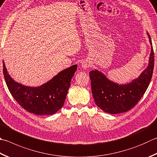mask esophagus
Listing matches in <instances>:
<instances>
[{
    "label": "esophagus",
    "mask_w": 157,
    "mask_h": 157,
    "mask_svg": "<svg viewBox=\"0 0 157 157\" xmlns=\"http://www.w3.org/2000/svg\"><path fill=\"white\" fill-rule=\"evenodd\" d=\"M90 66V63L88 61H84L82 62V67L83 68H87Z\"/></svg>",
    "instance_id": "esophagus-1"
}]
</instances>
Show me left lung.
Masks as SVG:
<instances>
[{
  "mask_svg": "<svg viewBox=\"0 0 157 157\" xmlns=\"http://www.w3.org/2000/svg\"><path fill=\"white\" fill-rule=\"evenodd\" d=\"M150 42L152 44L149 34ZM155 56L152 46L149 64L138 78L126 85H118L110 81L96 70L90 72L91 87L94 101L106 113L117 114L124 113L137 104L146 92L151 81Z\"/></svg>",
  "mask_w": 157,
  "mask_h": 157,
  "instance_id": "1",
  "label": "left lung"
}]
</instances>
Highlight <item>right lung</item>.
<instances>
[{
    "label": "right lung",
    "instance_id": "right-lung-1",
    "mask_svg": "<svg viewBox=\"0 0 157 157\" xmlns=\"http://www.w3.org/2000/svg\"><path fill=\"white\" fill-rule=\"evenodd\" d=\"M76 69L77 65H74L37 87L24 86L15 82L7 73L4 61L2 71L7 86L16 102L30 113L44 115L55 114L63 106Z\"/></svg>",
    "mask_w": 157,
    "mask_h": 157
}]
</instances>
